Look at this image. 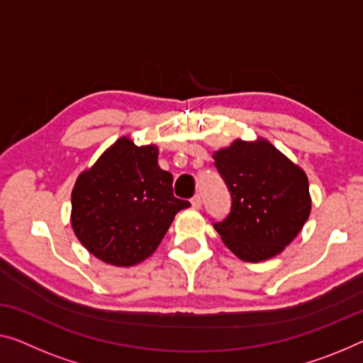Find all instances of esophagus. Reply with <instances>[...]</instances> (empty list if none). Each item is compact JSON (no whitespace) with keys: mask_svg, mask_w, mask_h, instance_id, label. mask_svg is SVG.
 Listing matches in <instances>:
<instances>
[{"mask_svg":"<svg viewBox=\"0 0 363 363\" xmlns=\"http://www.w3.org/2000/svg\"><path fill=\"white\" fill-rule=\"evenodd\" d=\"M191 203H192L194 208H202V197L194 196L192 200H191Z\"/></svg>","mask_w":363,"mask_h":363,"instance_id":"34e87169","label":"esophagus"}]
</instances>
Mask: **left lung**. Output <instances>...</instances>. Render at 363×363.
<instances>
[{
  "instance_id": "1",
  "label": "left lung",
  "mask_w": 363,
  "mask_h": 363,
  "mask_svg": "<svg viewBox=\"0 0 363 363\" xmlns=\"http://www.w3.org/2000/svg\"><path fill=\"white\" fill-rule=\"evenodd\" d=\"M213 160L231 194L228 216L213 228L241 261L261 262L277 256L311 212L305 171L264 138L235 140L215 151Z\"/></svg>"
}]
</instances>
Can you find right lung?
I'll return each mask as SVG.
<instances>
[{"label":"right lung","instance_id":"1","mask_svg":"<svg viewBox=\"0 0 363 363\" xmlns=\"http://www.w3.org/2000/svg\"><path fill=\"white\" fill-rule=\"evenodd\" d=\"M172 194V174L158 166V147L118 138L72 192V226L102 262L130 267L156 251L176 213L189 207Z\"/></svg>","mask_w":363,"mask_h":363}]
</instances>
